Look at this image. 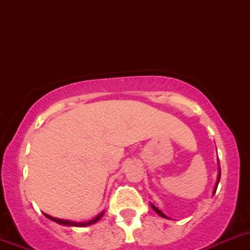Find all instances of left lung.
<instances>
[{
    "instance_id": "8db88e82",
    "label": "left lung",
    "mask_w": 250,
    "mask_h": 250,
    "mask_svg": "<svg viewBox=\"0 0 250 250\" xmlns=\"http://www.w3.org/2000/svg\"><path fill=\"white\" fill-rule=\"evenodd\" d=\"M220 174H221V170H220V168H219V172H218V179H216V184H215V188H214V191H213V193H215V191H216V188H218V184H219V181H220ZM150 206L152 207V209H153V210L156 211V213L158 214V215H160V216H162V218H167V219H168V216L166 215L165 213H162V210H160V209H158L157 207H156V206H153L152 203H151Z\"/></svg>"
}]
</instances>
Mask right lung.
Listing matches in <instances>:
<instances>
[{
	"label": "right lung",
	"instance_id": "1",
	"mask_svg": "<svg viewBox=\"0 0 250 250\" xmlns=\"http://www.w3.org/2000/svg\"><path fill=\"white\" fill-rule=\"evenodd\" d=\"M105 211H102L100 214H98L95 218H93L92 220L89 221H85V223H76V221H70V220H62V219H58V218H53V216L48 215V214L44 213V215L47 216L49 220L54 221V223L57 224H60V225H64V226H76V228H84V226H89V225H93V224H95L97 221H99L100 219L103 218V215H104Z\"/></svg>",
	"mask_w": 250,
	"mask_h": 250
}]
</instances>
